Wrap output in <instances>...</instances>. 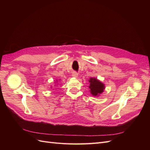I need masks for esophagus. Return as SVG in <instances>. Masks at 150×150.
Segmentation results:
<instances>
[{"instance_id":"obj_1","label":"esophagus","mask_w":150,"mask_h":150,"mask_svg":"<svg viewBox=\"0 0 150 150\" xmlns=\"http://www.w3.org/2000/svg\"><path fill=\"white\" fill-rule=\"evenodd\" d=\"M72 76L75 77V78H76V77L78 76V72H72Z\"/></svg>"}]
</instances>
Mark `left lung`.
I'll use <instances>...</instances> for the list:
<instances>
[{"label": "left lung", "instance_id": "left-lung-1", "mask_svg": "<svg viewBox=\"0 0 150 150\" xmlns=\"http://www.w3.org/2000/svg\"><path fill=\"white\" fill-rule=\"evenodd\" d=\"M90 91L93 96H98L99 94L103 92L104 85L96 78H91L89 79Z\"/></svg>", "mask_w": 150, "mask_h": 150}]
</instances>
